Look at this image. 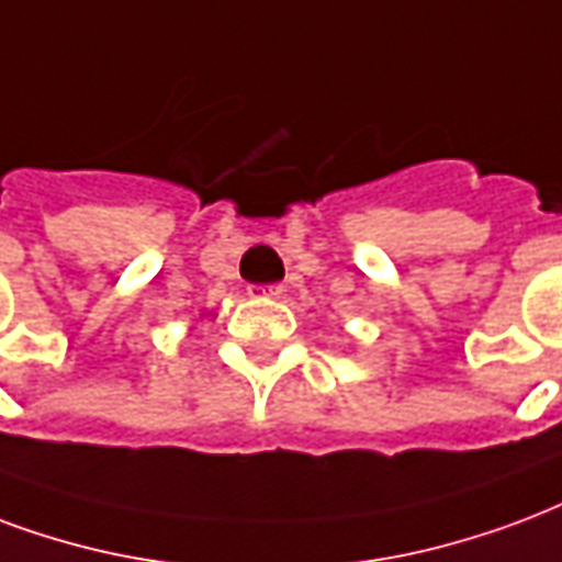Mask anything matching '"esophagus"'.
<instances>
[{
	"label": "esophagus",
	"instance_id": "esophagus-1",
	"mask_svg": "<svg viewBox=\"0 0 562 562\" xmlns=\"http://www.w3.org/2000/svg\"><path fill=\"white\" fill-rule=\"evenodd\" d=\"M247 294L256 297V301H261V297H280L282 285H249Z\"/></svg>",
	"mask_w": 562,
	"mask_h": 562
}]
</instances>
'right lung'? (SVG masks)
<instances>
[{"label":"right lung","mask_w":562,"mask_h":562,"mask_svg":"<svg viewBox=\"0 0 562 562\" xmlns=\"http://www.w3.org/2000/svg\"><path fill=\"white\" fill-rule=\"evenodd\" d=\"M202 315H207V313H202Z\"/></svg>","instance_id":"add662e5"}]
</instances>
